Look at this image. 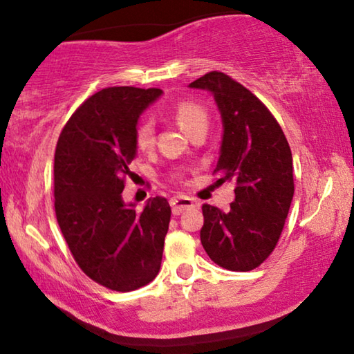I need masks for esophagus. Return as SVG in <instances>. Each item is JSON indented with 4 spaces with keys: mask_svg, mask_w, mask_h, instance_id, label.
Masks as SVG:
<instances>
[{
    "mask_svg": "<svg viewBox=\"0 0 354 354\" xmlns=\"http://www.w3.org/2000/svg\"><path fill=\"white\" fill-rule=\"evenodd\" d=\"M170 205H171L173 214H181L183 211L197 206V201H195L194 198L187 197V195H176V197H173L170 200Z\"/></svg>",
    "mask_w": 354,
    "mask_h": 354,
    "instance_id": "34e87169",
    "label": "esophagus"
}]
</instances>
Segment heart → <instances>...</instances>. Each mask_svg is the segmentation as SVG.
I'll return each instance as SVG.
<instances>
[{
  "instance_id": "obj_1",
  "label": "heart",
  "mask_w": 354,
  "mask_h": 354,
  "mask_svg": "<svg viewBox=\"0 0 354 354\" xmlns=\"http://www.w3.org/2000/svg\"><path fill=\"white\" fill-rule=\"evenodd\" d=\"M175 120L179 122L184 131L192 133L200 126H207L206 110L192 100H183L178 102L173 109ZM154 145V127L151 121H142L136 129V147L140 151H149Z\"/></svg>"
}]
</instances>
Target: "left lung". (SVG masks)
Masks as SVG:
<instances>
[{
    "label": "left lung",
    "mask_w": 354,
    "mask_h": 354,
    "mask_svg": "<svg viewBox=\"0 0 354 354\" xmlns=\"http://www.w3.org/2000/svg\"><path fill=\"white\" fill-rule=\"evenodd\" d=\"M190 88L214 96L223 122L217 183L233 181L234 201L223 212L205 203L200 239L216 265L252 271L272 254L295 194L293 157L268 106L223 72H207Z\"/></svg>",
    "instance_id": "left-lung-1"
}]
</instances>
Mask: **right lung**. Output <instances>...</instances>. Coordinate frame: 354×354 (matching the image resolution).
Segmentation results:
<instances>
[{
    "label": "right lung",
    "mask_w": 354,
    "mask_h": 354,
    "mask_svg": "<svg viewBox=\"0 0 354 354\" xmlns=\"http://www.w3.org/2000/svg\"><path fill=\"white\" fill-rule=\"evenodd\" d=\"M160 94L159 88L100 89L78 106L56 143V221L77 265L109 290L145 287L160 269L170 205L154 197L137 212L121 197L137 157L138 116Z\"/></svg>",
    "instance_id": "1"
}]
</instances>
